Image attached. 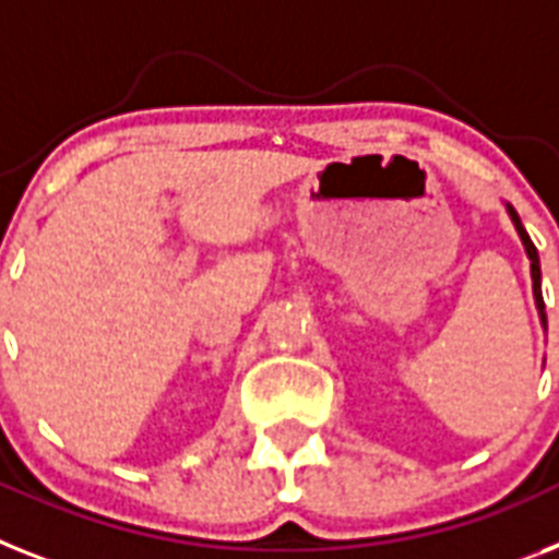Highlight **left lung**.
Returning a JSON list of instances; mask_svg holds the SVG:
<instances>
[{"mask_svg":"<svg viewBox=\"0 0 559 559\" xmlns=\"http://www.w3.org/2000/svg\"><path fill=\"white\" fill-rule=\"evenodd\" d=\"M506 211H509L511 223H514V228H518L520 239H523V248L525 253H528V262H532V288H534V302H537V313H539V322H543V329H546V306H543V288H539V257H537V248H534L532 237L525 234L523 223H520L518 211L511 205H506Z\"/></svg>","mask_w":559,"mask_h":559,"instance_id":"1","label":"left lung"}]
</instances>
